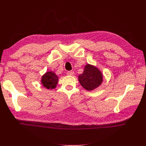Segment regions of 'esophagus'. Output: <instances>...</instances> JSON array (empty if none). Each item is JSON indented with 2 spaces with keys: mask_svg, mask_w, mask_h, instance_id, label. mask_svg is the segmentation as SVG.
<instances>
[{
  "mask_svg": "<svg viewBox=\"0 0 146 146\" xmlns=\"http://www.w3.org/2000/svg\"><path fill=\"white\" fill-rule=\"evenodd\" d=\"M67 75L68 76H74V72L72 71V70H70V71H68L67 72Z\"/></svg>",
  "mask_w": 146,
  "mask_h": 146,
  "instance_id": "obj_1",
  "label": "esophagus"
}]
</instances>
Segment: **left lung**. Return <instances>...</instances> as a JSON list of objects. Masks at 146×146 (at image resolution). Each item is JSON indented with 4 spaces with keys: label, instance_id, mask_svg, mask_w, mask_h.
Masks as SVG:
<instances>
[{
    "label": "left lung",
    "instance_id": "1",
    "mask_svg": "<svg viewBox=\"0 0 146 146\" xmlns=\"http://www.w3.org/2000/svg\"><path fill=\"white\" fill-rule=\"evenodd\" d=\"M78 81L83 88L92 91L98 88L103 82V74L96 66L90 64L85 65L83 72L78 77Z\"/></svg>",
    "mask_w": 146,
    "mask_h": 146
}]
</instances>
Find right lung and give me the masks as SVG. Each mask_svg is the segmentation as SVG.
<instances>
[{
	"mask_svg": "<svg viewBox=\"0 0 146 146\" xmlns=\"http://www.w3.org/2000/svg\"><path fill=\"white\" fill-rule=\"evenodd\" d=\"M58 82V77L53 71H47L41 77V83L48 90L55 89Z\"/></svg>",
	"mask_w": 146,
	"mask_h": 146,
	"instance_id": "right-lung-1",
	"label": "right lung"
}]
</instances>
